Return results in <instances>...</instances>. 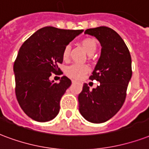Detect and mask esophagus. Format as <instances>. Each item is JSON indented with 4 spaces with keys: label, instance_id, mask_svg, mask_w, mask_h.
I'll return each mask as SVG.
<instances>
[{
    "label": "esophagus",
    "instance_id": "esophagus-1",
    "mask_svg": "<svg viewBox=\"0 0 149 149\" xmlns=\"http://www.w3.org/2000/svg\"><path fill=\"white\" fill-rule=\"evenodd\" d=\"M76 82H77V81H76V80H74V79H72V84H75V83H76Z\"/></svg>",
    "mask_w": 149,
    "mask_h": 149
}]
</instances>
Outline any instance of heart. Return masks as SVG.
Instances as JSON below:
<instances>
[{
  "label": "heart",
  "instance_id": "b5f03b06",
  "mask_svg": "<svg viewBox=\"0 0 149 149\" xmlns=\"http://www.w3.org/2000/svg\"><path fill=\"white\" fill-rule=\"evenodd\" d=\"M81 44H82L83 47L84 48L87 54H93L95 52L96 49H97V42L95 39L93 38H84L81 41ZM70 46L66 45L63 49V52H62V57L63 59L66 60L69 58V54H70ZM89 68L87 65H77L74 64L70 65L66 69V73L69 77H72V78H75V79H80L82 78L86 72H88Z\"/></svg>",
  "mask_w": 149,
  "mask_h": 149
}]
</instances>
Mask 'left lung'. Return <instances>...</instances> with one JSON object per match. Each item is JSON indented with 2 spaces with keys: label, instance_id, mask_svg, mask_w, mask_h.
Here are the masks:
<instances>
[{
  "label": "left lung",
  "instance_id": "left-lung-1",
  "mask_svg": "<svg viewBox=\"0 0 149 149\" xmlns=\"http://www.w3.org/2000/svg\"><path fill=\"white\" fill-rule=\"evenodd\" d=\"M84 33L96 37L102 46L99 59L90 77L100 84L91 91L84 84L78 96L79 110L87 121L101 123L113 117L124 103L132 77L131 57L123 40L111 28L87 29Z\"/></svg>",
  "mask_w": 149,
  "mask_h": 149
}]
</instances>
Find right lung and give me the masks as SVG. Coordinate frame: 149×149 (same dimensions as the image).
<instances>
[{
  "label": "right lung",
  "instance_id": "1",
  "mask_svg": "<svg viewBox=\"0 0 149 149\" xmlns=\"http://www.w3.org/2000/svg\"><path fill=\"white\" fill-rule=\"evenodd\" d=\"M83 31L44 27L20 47L13 67L15 95L22 109L33 120L47 122L58 114L60 100L72 82L65 76L58 84L49 78L60 71L64 47Z\"/></svg>",
  "mask_w": 149,
  "mask_h": 149
}]
</instances>
